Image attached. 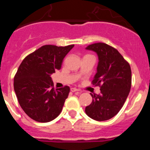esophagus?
Here are the masks:
<instances>
[{"mask_svg": "<svg viewBox=\"0 0 150 150\" xmlns=\"http://www.w3.org/2000/svg\"><path fill=\"white\" fill-rule=\"evenodd\" d=\"M70 91L72 92H78V91H79V90H78V89H77V88H71Z\"/></svg>", "mask_w": 150, "mask_h": 150, "instance_id": "esophagus-1", "label": "esophagus"}]
</instances>
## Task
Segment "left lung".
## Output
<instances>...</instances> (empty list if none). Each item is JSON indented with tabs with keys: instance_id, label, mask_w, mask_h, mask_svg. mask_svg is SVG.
<instances>
[{
	"instance_id": "8db88e82",
	"label": "left lung",
	"mask_w": 150,
	"mask_h": 150,
	"mask_svg": "<svg viewBox=\"0 0 150 150\" xmlns=\"http://www.w3.org/2000/svg\"><path fill=\"white\" fill-rule=\"evenodd\" d=\"M97 54V72L92 84L100 87V94H91L93 101L86 107V115L97 121L112 118L119 112L131 87V69L117 49L104 43L86 47Z\"/></svg>"
}]
</instances>
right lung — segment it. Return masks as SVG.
Masks as SVG:
<instances>
[{
  "label": "right lung",
  "instance_id": "right-lung-1",
  "mask_svg": "<svg viewBox=\"0 0 150 150\" xmlns=\"http://www.w3.org/2000/svg\"><path fill=\"white\" fill-rule=\"evenodd\" d=\"M74 45H45L27 56L13 78L18 102L25 113L40 122H50L61 113L69 87L54 89L51 75L61 69Z\"/></svg>",
  "mask_w": 150,
  "mask_h": 150
}]
</instances>
